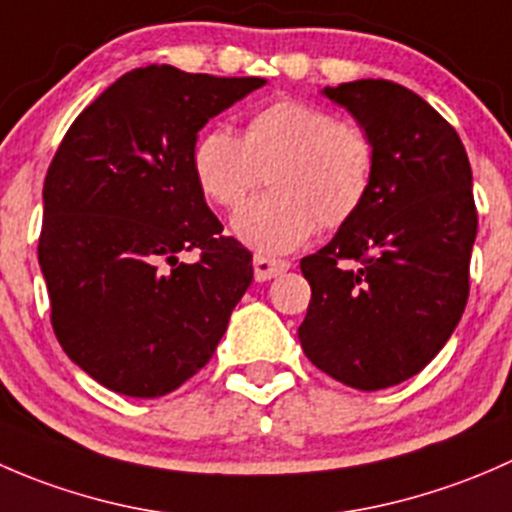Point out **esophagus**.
Wrapping results in <instances>:
<instances>
[{
    "instance_id": "obj_1",
    "label": "esophagus",
    "mask_w": 512,
    "mask_h": 512,
    "mask_svg": "<svg viewBox=\"0 0 512 512\" xmlns=\"http://www.w3.org/2000/svg\"><path fill=\"white\" fill-rule=\"evenodd\" d=\"M252 265H255V280L257 282H267V280H272V277L282 275V272L289 270L287 260H275V257H265V255H255Z\"/></svg>"
}]
</instances>
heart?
I'll return each instance as SVG.
<instances>
[{"mask_svg": "<svg viewBox=\"0 0 512 512\" xmlns=\"http://www.w3.org/2000/svg\"><path fill=\"white\" fill-rule=\"evenodd\" d=\"M190 170L200 195L223 210L240 208L267 175L270 193L232 220L237 240L267 255L302 247L322 225H349L369 200L376 146L354 121L302 98H277L247 116L242 136L210 126L195 138Z\"/></svg>", "mask_w": 512, "mask_h": 512, "instance_id": "obj_1", "label": "heart"}]
</instances>
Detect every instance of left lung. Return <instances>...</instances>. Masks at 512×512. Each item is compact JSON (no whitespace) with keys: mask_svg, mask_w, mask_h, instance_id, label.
I'll use <instances>...</instances> for the list:
<instances>
[{"mask_svg":"<svg viewBox=\"0 0 512 512\" xmlns=\"http://www.w3.org/2000/svg\"><path fill=\"white\" fill-rule=\"evenodd\" d=\"M324 94L371 136L376 175L361 213L299 262L312 299L297 334L324 374L379 391L418 374L466 309L478 230L471 163L456 128L394 81Z\"/></svg>","mask_w":512,"mask_h":512,"instance_id":"1","label":"left lung"}]
</instances>
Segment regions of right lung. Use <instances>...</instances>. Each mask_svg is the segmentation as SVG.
Masks as SVG:
<instances>
[{"label":"right lung","instance_id":"1","mask_svg":"<svg viewBox=\"0 0 512 512\" xmlns=\"http://www.w3.org/2000/svg\"><path fill=\"white\" fill-rule=\"evenodd\" d=\"M265 79L141 66L66 131L46 170L39 265L56 339L98 384L156 399L198 374L252 282L190 151L208 118ZM193 251L196 260L179 255Z\"/></svg>","mask_w":512,"mask_h":512}]
</instances>
